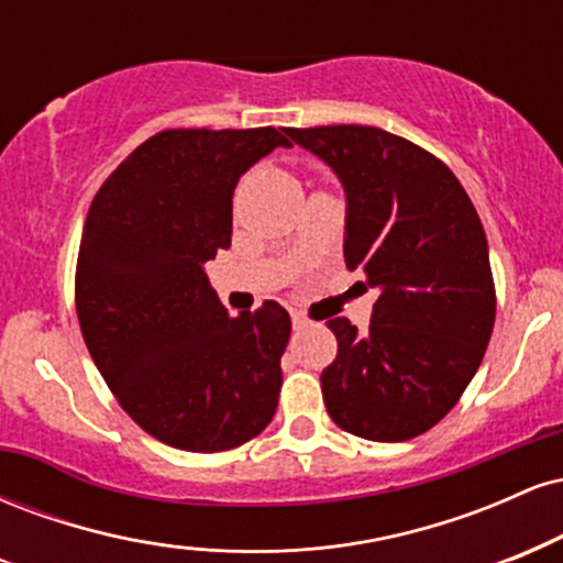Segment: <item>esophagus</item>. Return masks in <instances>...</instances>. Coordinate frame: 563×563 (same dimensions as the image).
Returning a JSON list of instances; mask_svg holds the SVG:
<instances>
[{
  "label": "esophagus",
  "mask_w": 563,
  "mask_h": 563,
  "mask_svg": "<svg viewBox=\"0 0 563 563\" xmlns=\"http://www.w3.org/2000/svg\"><path fill=\"white\" fill-rule=\"evenodd\" d=\"M290 322H294V331H303L309 325V320L301 312H290Z\"/></svg>",
  "instance_id": "obj_1"
}]
</instances>
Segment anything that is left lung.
Segmentation results:
<instances>
[{"label": "left lung", "mask_w": 563, "mask_h": 563, "mask_svg": "<svg viewBox=\"0 0 563 563\" xmlns=\"http://www.w3.org/2000/svg\"><path fill=\"white\" fill-rule=\"evenodd\" d=\"M346 192V267L378 288L371 328L328 320L339 354L322 371L335 426L405 442L442 421L479 371L495 325L484 228L457 177L376 126L288 129Z\"/></svg>", "instance_id": "8db88e82"}]
</instances>
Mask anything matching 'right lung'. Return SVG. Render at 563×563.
Returning <instances> with one entry per match:
<instances>
[{"instance_id":"1","label":"right lung","mask_w":563,"mask_h":563,"mask_svg":"<svg viewBox=\"0 0 563 563\" xmlns=\"http://www.w3.org/2000/svg\"><path fill=\"white\" fill-rule=\"evenodd\" d=\"M288 129H166L121 161L84 222L76 314L134 423L169 448L222 452L267 429L290 318L230 314L203 264L228 249L232 192Z\"/></svg>"}]
</instances>
